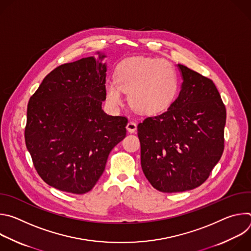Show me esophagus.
Segmentation results:
<instances>
[{
  "instance_id": "obj_1",
  "label": "esophagus",
  "mask_w": 251,
  "mask_h": 251,
  "mask_svg": "<svg viewBox=\"0 0 251 251\" xmlns=\"http://www.w3.org/2000/svg\"><path fill=\"white\" fill-rule=\"evenodd\" d=\"M126 128H127V131H128V132H130V133H135L136 130H137V124H136L134 121H129L128 124H127V126H126Z\"/></svg>"
}]
</instances>
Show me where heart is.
<instances>
[{
	"instance_id": "heart-1",
	"label": "heart",
	"mask_w": 251,
	"mask_h": 251,
	"mask_svg": "<svg viewBox=\"0 0 251 251\" xmlns=\"http://www.w3.org/2000/svg\"><path fill=\"white\" fill-rule=\"evenodd\" d=\"M176 90L174 66L167 60L144 56L122 62L117 70V81L106 83V96L111 105H121L122 91L128 92L133 108L148 114L165 110L175 99Z\"/></svg>"
}]
</instances>
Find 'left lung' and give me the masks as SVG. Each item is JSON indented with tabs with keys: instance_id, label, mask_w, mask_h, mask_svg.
<instances>
[{
	"instance_id": "8db88e82",
	"label": "left lung",
	"mask_w": 251,
	"mask_h": 251,
	"mask_svg": "<svg viewBox=\"0 0 251 251\" xmlns=\"http://www.w3.org/2000/svg\"><path fill=\"white\" fill-rule=\"evenodd\" d=\"M183 83L169 108L138 124L141 166L162 193L198 188L209 176L225 149L226 106L213 81L177 64Z\"/></svg>"
}]
</instances>
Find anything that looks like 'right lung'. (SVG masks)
<instances>
[{"label": "right lung", "mask_w": 251, "mask_h": 251, "mask_svg": "<svg viewBox=\"0 0 251 251\" xmlns=\"http://www.w3.org/2000/svg\"><path fill=\"white\" fill-rule=\"evenodd\" d=\"M106 70L93 56L61 64L27 103L25 146L40 176L59 191H91L109 153L126 136L127 117L108 115L101 108Z\"/></svg>", "instance_id": "obj_1"}]
</instances>
